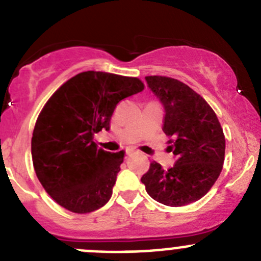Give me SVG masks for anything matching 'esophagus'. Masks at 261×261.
Instances as JSON below:
<instances>
[{"label":"esophagus","instance_id":"34e87169","mask_svg":"<svg viewBox=\"0 0 261 261\" xmlns=\"http://www.w3.org/2000/svg\"><path fill=\"white\" fill-rule=\"evenodd\" d=\"M134 151H131V150H127V155H133Z\"/></svg>","mask_w":261,"mask_h":261}]
</instances>
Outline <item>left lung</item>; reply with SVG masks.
Listing matches in <instances>:
<instances>
[{"mask_svg": "<svg viewBox=\"0 0 261 261\" xmlns=\"http://www.w3.org/2000/svg\"><path fill=\"white\" fill-rule=\"evenodd\" d=\"M147 87L164 109L165 135L173 138L175 164L163 169L156 162L141 181L150 197L170 207L201 199L217 180L225 160V136L210 105L187 84L162 77H145Z\"/></svg>", "mask_w": 261, "mask_h": 261, "instance_id": "obj_1", "label": "left lung"}]
</instances>
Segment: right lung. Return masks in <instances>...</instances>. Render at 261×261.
I'll return each mask as SVG.
<instances>
[{
    "label": "right lung",
    "mask_w": 261,
    "mask_h": 261,
    "mask_svg": "<svg viewBox=\"0 0 261 261\" xmlns=\"http://www.w3.org/2000/svg\"><path fill=\"white\" fill-rule=\"evenodd\" d=\"M143 89L138 78L89 70L50 97L35 123L31 155L36 177L58 204L87 213L110 201L125 151L98 149L94 135L110 130L121 99Z\"/></svg>",
    "instance_id": "right-lung-1"
}]
</instances>
